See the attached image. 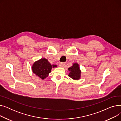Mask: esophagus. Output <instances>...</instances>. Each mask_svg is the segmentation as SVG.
I'll return each instance as SVG.
<instances>
[{
    "instance_id": "34e87169",
    "label": "esophagus",
    "mask_w": 121,
    "mask_h": 121,
    "mask_svg": "<svg viewBox=\"0 0 121 121\" xmlns=\"http://www.w3.org/2000/svg\"><path fill=\"white\" fill-rule=\"evenodd\" d=\"M65 63H64V62H60L59 64V66L60 67H64L65 66Z\"/></svg>"
}]
</instances>
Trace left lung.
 <instances>
[{"label": "left lung", "mask_w": 121, "mask_h": 121, "mask_svg": "<svg viewBox=\"0 0 121 121\" xmlns=\"http://www.w3.org/2000/svg\"><path fill=\"white\" fill-rule=\"evenodd\" d=\"M69 71L68 76L74 80H78L80 78L81 71L78 63H73V65L68 69Z\"/></svg>", "instance_id": "1"}]
</instances>
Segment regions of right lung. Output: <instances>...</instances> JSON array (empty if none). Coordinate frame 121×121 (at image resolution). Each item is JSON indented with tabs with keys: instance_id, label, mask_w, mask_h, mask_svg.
Returning a JSON list of instances; mask_svg holds the SVG:
<instances>
[{
	"instance_id": "1",
	"label": "right lung",
	"mask_w": 121,
	"mask_h": 121,
	"mask_svg": "<svg viewBox=\"0 0 121 121\" xmlns=\"http://www.w3.org/2000/svg\"><path fill=\"white\" fill-rule=\"evenodd\" d=\"M57 65H52L46 58H41L37 61L32 67L33 73L38 77L44 79L48 77V74L52 71V68L56 67Z\"/></svg>"
}]
</instances>
